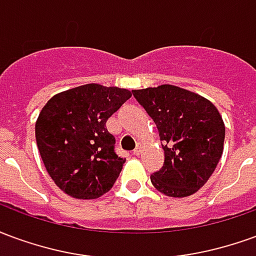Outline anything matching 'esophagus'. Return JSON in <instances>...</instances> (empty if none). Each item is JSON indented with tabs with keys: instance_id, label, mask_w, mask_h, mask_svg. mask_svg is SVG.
Returning <instances> with one entry per match:
<instances>
[{
	"instance_id": "1",
	"label": "esophagus",
	"mask_w": 256,
	"mask_h": 256,
	"mask_svg": "<svg viewBox=\"0 0 256 256\" xmlns=\"http://www.w3.org/2000/svg\"><path fill=\"white\" fill-rule=\"evenodd\" d=\"M141 150H142V145H141V144H137V146H136V150H133V155L138 156L140 154H141Z\"/></svg>"
}]
</instances>
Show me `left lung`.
<instances>
[{"label":"left lung","instance_id":"obj_1","mask_svg":"<svg viewBox=\"0 0 256 256\" xmlns=\"http://www.w3.org/2000/svg\"><path fill=\"white\" fill-rule=\"evenodd\" d=\"M155 122L164 164L150 182L168 198H186L208 181L225 141V123L216 106L203 96L174 84L133 90Z\"/></svg>","mask_w":256,"mask_h":256}]
</instances>
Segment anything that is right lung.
<instances>
[{
  "mask_svg": "<svg viewBox=\"0 0 256 256\" xmlns=\"http://www.w3.org/2000/svg\"><path fill=\"white\" fill-rule=\"evenodd\" d=\"M130 97L128 89L88 84L44 106L36 122V145L48 174L68 196L90 200L114 186L126 159L115 154L106 123Z\"/></svg>",
  "mask_w": 256,
  "mask_h": 256,
  "instance_id": "right-lung-1",
  "label": "right lung"
}]
</instances>
